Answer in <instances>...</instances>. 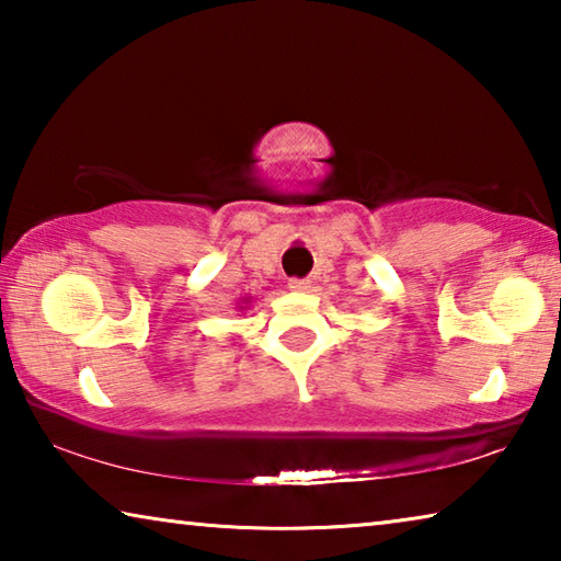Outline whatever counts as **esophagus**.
Segmentation results:
<instances>
[{
	"instance_id": "obj_1",
	"label": "esophagus",
	"mask_w": 561,
	"mask_h": 561,
	"mask_svg": "<svg viewBox=\"0 0 561 561\" xmlns=\"http://www.w3.org/2000/svg\"><path fill=\"white\" fill-rule=\"evenodd\" d=\"M291 291H307L309 289V279H291L289 282Z\"/></svg>"
}]
</instances>
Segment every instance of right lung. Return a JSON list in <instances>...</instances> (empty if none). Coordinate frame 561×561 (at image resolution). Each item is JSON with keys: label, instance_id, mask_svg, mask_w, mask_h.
Instances as JSON below:
<instances>
[{"label": "right lung", "instance_id": "add662e5", "mask_svg": "<svg viewBox=\"0 0 561 561\" xmlns=\"http://www.w3.org/2000/svg\"><path fill=\"white\" fill-rule=\"evenodd\" d=\"M250 301H252L250 297H244V299H242L240 304H237V307H240V311H244V309H247V307H244V304H250Z\"/></svg>", "mask_w": 561, "mask_h": 561}]
</instances>
